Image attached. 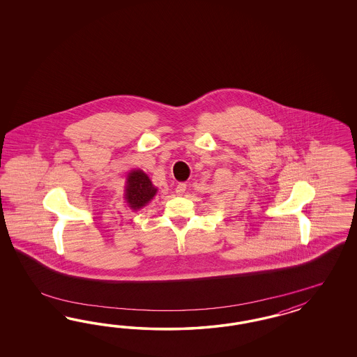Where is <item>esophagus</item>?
Masks as SVG:
<instances>
[{"instance_id": "34e87169", "label": "esophagus", "mask_w": 357, "mask_h": 357, "mask_svg": "<svg viewBox=\"0 0 357 357\" xmlns=\"http://www.w3.org/2000/svg\"><path fill=\"white\" fill-rule=\"evenodd\" d=\"M185 190H187V184L179 183L176 185V188H175V192H176V195H179V196H183Z\"/></svg>"}]
</instances>
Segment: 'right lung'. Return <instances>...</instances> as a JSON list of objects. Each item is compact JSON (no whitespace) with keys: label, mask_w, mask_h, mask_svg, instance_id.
<instances>
[{"label":"right lung","mask_w":357,"mask_h":357,"mask_svg":"<svg viewBox=\"0 0 357 357\" xmlns=\"http://www.w3.org/2000/svg\"><path fill=\"white\" fill-rule=\"evenodd\" d=\"M157 191L158 188L151 183L148 174L140 169H133L127 174L124 200L132 211H140L141 208L149 204Z\"/></svg>","instance_id":"1"}]
</instances>
